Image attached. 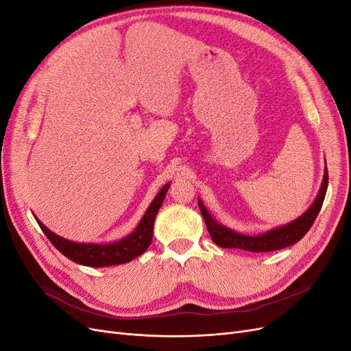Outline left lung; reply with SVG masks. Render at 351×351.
<instances>
[{
  "label": "left lung",
  "instance_id": "left-lung-1",
  "mask_svg": "<svg viewBox=\"0 0 351 351\" xmlns=\"http://www.w3.org/2000/svg\"><path fill=\"white\" fill-rule=\"evenodd\" d=\"M326 189H328V169L325 167V174H324L319 193H317L312 206L307 209L302 217L289 222L287 226L269 230L259 236H246L234 230H230L226 226L218 224V221L212 218V215L206 210L200 199H197V204L202 212V217H204L205 224L208 227L209 236L212 240H214L217 246L224 247V249H243L247 252L262 253V252H272V250L289 247L291 244L303 239L306 232L309 231L311 227L313 226L317 214H319L325 195H326Z\"/></svg>",
  "mask_w": 351,
  "mask_h": 351
}]
</instances>
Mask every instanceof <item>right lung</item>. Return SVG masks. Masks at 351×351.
<instances>
[{
    "label": "right lung",
    "instance_id": "add662e5",
    "mask_svg": "<svg viewBox=\"0 0 351 351\" xmlns=\"http://www.w3.org/2000/svg\"><path fill=\"white\" fill-rule=\"evenodd\" d=\"M169 189V183H167L161 190H159L152 204L145 212L143 218L141 219L139 226L136 227L129 236L107 244H95V243H76L62 239L54 232L49 231L42 222L36 218L40 230L49 239L54 246L67 256L70 261L79 265L92 268H102L111 267V265H121L133 261L151 246L152 243V231H154V221L161 208L164 197Z\"/></svg>",
    "mask_w": 351,
    "mask_h": 351
}]
</instances>
